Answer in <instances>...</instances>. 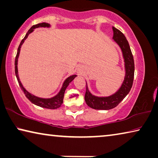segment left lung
Returning <instances> with one entry per match:
<instances>
[{"mask_svg": "<svg viewBox=\"0 0 158 158\" xmlns=\"http://www.w3.org/2000/svg\"><path fill=\"white\" fill-rule=\"evenodd\" d=\"M114 41L119 45L122 50L124 60L125 77L123 83L115 94L107 97H98L90 93L86 84V91L84 99L87 106L95 110H110L119 105L127 95L129 94L132 87L134 76V61L133 55L130 49L124 35L119 29L112 27Z\"/></svg>", "mask_w": 158, "mask_h": 158, "instance_id": "8db88e82", "label": "left lung"}]
</instances>
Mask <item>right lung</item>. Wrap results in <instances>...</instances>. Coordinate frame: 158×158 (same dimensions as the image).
I'll return each mask as SVG.
<instances>
[{
  "instance_id": "add662e5",
  "label": "right lung",
  "mask_w": 158,
  "mask_h": 158,
  "mask_svg": "<svg viewBox=\"0 0 158 158\" xmlns=\"http://www.w3.org/2000/svg\"><path fill=\"white\" fill-rule=\"evenodd\" d=\"M39 27H50V24L46 23V22H43V23H39L37 24H35L34 26H32L30 29L27 31V33L25 35L24 38L22 40L20 44L18 47V49H17V52L15 57V75L17 77V81H18V83L19 86H20L21 89L23 91L24 94L25 95L28 100H29L32 103L36 105V106H38L40 107H44V108H48V109H57L61 106V105L63 102V98H64V91L67 89V87L68 86V85L69 84L70 82L72 81H73V79L77 77L76 74L74 75H72V76L69 77L68 78H67L65 80H64L63 84H62V86L60 89V91H59L58 94H57L56 96H55L54 97H52L51 98H39L37 96H35L34 95H32L31 94H30L29 92H28L25 89L22 84L21 83V81H19V78L18 76V70H17V60H18V57H19V52H20V48L22 45L23 44L25 40L27 39V37H28L29 34H31L32 31H34V29L36 28H39Z\"/></svg>"
}]
</instances>
